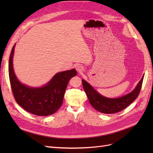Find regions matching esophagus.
<instances>
[{"instance_id": "34e87169", "label": "esophagus", "mask_w": 153, "mask_h": 153, "mask_svg": "<svg viewBox=\"0 0 153 153\" xmlns=\"http://www.w3.org/2000/svg\"><path fill=\"white\" fill-rule=\"evenodd\" d=\"M75 69L77 71L81 72L83 70V67L80 65V64H77V65L75 66Z\"/></svg>"}]
</instances>
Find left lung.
<instances>
[{
	"instance_id": "obj_1",
	"label": "left lung",
	"mask_w": 153,
	"mask_h": 153,
	"mask_svg": "<svg viewBox=\"0 0 153 153\" xmlns=\"http://www.w3.org/2000/svg\"><path fill=\"white\" fill-rule=\"evenodd\" d=\"M143 76L131 92L117 98H106L100 94L85 80H82L84 89L91 105L94 109L103 114H114L126 108L139 94Z\"/></svg>"
}]
</instances>
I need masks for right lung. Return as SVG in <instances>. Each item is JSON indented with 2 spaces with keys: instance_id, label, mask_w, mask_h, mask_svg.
Instances as JSON below:
<instances>
[{
  "instance_id": "obj_1",
  "label": "right lung",
  "mask_w": 153,
  "mask_h": 153,
  "mask_svg": "<svg viewBox=\"0 0 153 153\" xmlns=\"http://www.w3.org/2000/svg\"><path fill=\"white\" fill-rule=\"evenodd\" d=\"M15 44L9 61V76L13 93L17 103L32 114L47 116L55 113L62 105L69 80L76 75L75 69L55 74L47 84L33 87L22 84L13 69V59Z\"/></svg>"
}]
</instances>
